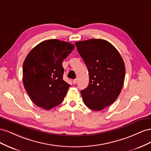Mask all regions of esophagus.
<instances>
[{
    "label": "esophagus",
    "instance_id": "esophagus-1",
    "mask_svg": "<svg viewBox=\"0 0 151 151\" xmlns=\"http://www.w3.org/2000/svg\"><path fill=\"white\" fill-rule=\"evenodd\" d=\"M72 82H73V84H77V79H74V80L72 81Z\"/></svg>",
    "mask_w": 151,
    "mask_h": 151
}]
</instances>
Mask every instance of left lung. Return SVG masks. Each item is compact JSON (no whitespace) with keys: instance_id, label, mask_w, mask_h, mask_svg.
I'll use <instances>...</instances> for the list:
<instances>
[{"instance_id":"obj_1","label":"left lung","mask_w":151,"mask_h":151,"mask_svg":"<svg viewBox=\"0 0 151 151\" xmlns=\"http://www.w3.org/2000/svg\"><path fill=\"white\" fill-rule=\"evenodd\" d=\"M88 67L89 83L81 91L84 104L100 111L115 101L123 88L125 63L118 50L107 41L90 39L75 43Z\"/></svg>"}]
</instances>
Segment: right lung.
Wrapping results in <instances>:
<instances>
[{"instance_id":"obj_1","label":"right lung","mask_w":151,"mask_h":151,"mask_svg":"<svg viewBox=\"0 0 151 151\" xmlns=\"http://www.w3.org/2000/svg\"><path fill=\"white\" fill-rule=\"evenodd\" d=\"M74 47L63 41L48 40L36 45L26 56L22 82L36 106L48 110L63 101L70 85L63 80L62 62Z\"/></svg>"}]
</instances>
